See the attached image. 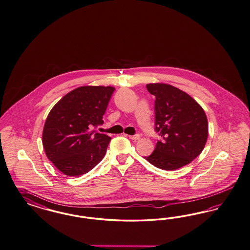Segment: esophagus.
<instances>
[{
    "instance_id": "34e87169",
    "label": "esophagus",
    "mask_w": 250,
    "mask_h": 250,
    "mask_svg": "<svg viewBox=\"0 0 250 250\" xmlns=\"http://www.w3.org/2000/svg\"><path fill=\"white\" fill-rule=\"evenodd\" d=\"M129 137L130 139H132V140H134V141H137L138 140L140 137H139V135H134V136H128Z\"/></svg>"
}]
</instances>
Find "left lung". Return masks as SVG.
Wrapping results in <instances>:
<instances>
[{"mask_svg":"<svg viewBox=\"0 0 250 250\" xmlns=\"http://www.w3.org/2000/svg\"><path fill=\"white\" fill-rule=\"evenodd\" d=\"M146 89L155 96V131L162 139L145 159L167 171L190 164L206 144L208 120L204 110L175 86L155 83L147 84Z\"/></svg>","mask_w":250,"mask_h":250,"instance_id":"obj_1","label":"left lung"}]
</instances>
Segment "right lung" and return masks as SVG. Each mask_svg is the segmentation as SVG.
Returning a JSON list of instances; mask_svg holds the SVG:
<instances>
[{
    "label": "right lung",
    "instance_id": "add662e5",
    "mask_svg": "<svg viewBox=\"0 0 250 250\" xmlns=\"http://www.w3.org/2000/svg\"><path fill=\"white\" fill-rule=\"evenodd\" d=\"M114 87L85 86L63 96L44 125L42 144L53 165L68 176L89 172L106 153L111 138L98 133Z\"/></svg>",
    "mask_w": 250,
    "mask_h": 250
}]
</instances>
